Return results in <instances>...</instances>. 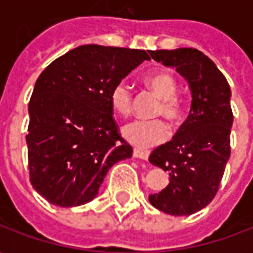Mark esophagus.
I'll return each instance as SVG.
<instances>
[{
	"mask_svg": "<svg viewBox=\"0 0 253 253\" xmlns=\"http://www.w3.org/2000/svg\"><path fill=\"white\" fill-rule=\"evenodd\" d=\"M132 156H134V157H137V159H141V160H148L149 159L148 152H143V150H139V149H134V152H132Z\"/></svg>",
	"mask_w": 253,
	"mask_h": 253,
	"instance_id": "34e87169",
	"label": "esophagus"
}]
</instances>
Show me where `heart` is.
<instances>
[{
	"mask_svg": "<svg viewBox=\"0 0 253 253\" xmlns=\"http://www.w3.org/2000/svg\"><path fill=\"white\" fill-rule=\"evenodd\" d=\"M145 84L159 96L160 105L156 114L163 115L170 122H177L181 118V101L176 97L177 84L169 72L160 70L145 78ZM110 103L112 110L122 116H127L131 111L132 97L126 83L115 84L110 90ZM169 128L160 119L132 121L122 128V135L127 142L139 149L152 148L167 139Z\"/></svg>",
	"mask_w": 253,
	"mask_h": 253,
	"instance_id": "b5f03b06",
	"label": "heart"
}]
</instances>
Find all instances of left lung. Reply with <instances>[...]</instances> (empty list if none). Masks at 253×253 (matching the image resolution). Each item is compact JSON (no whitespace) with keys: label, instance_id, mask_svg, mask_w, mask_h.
I'll list each match as a JSON object with an SVG mask.
<instances>
[{"label":"left lung","instance_id":"1","mask_svg":"<svg viewBox=\"0 0 253 253\" xmlns=\"http://www.w3.org/2000/svg\"><path fill=\"white\" fill-rule=\"evenodd\" d=\"M149 54L164 66L175 67L192 97L190 115L175 137L149 157L169 175L168 186L149 196V201L170 215H191L212 201L230 157V86L215 63L196 48Z\"/></svg>","mask_w":253,"mask_h":253}]
</instances>
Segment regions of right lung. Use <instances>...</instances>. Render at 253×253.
Masks as SVG:
<instances>
[{
	"label": "right lung",
	"instance_id": "obj_1",
	"mask_svg": "<svg viewBox=\"0 0 253 253\" xmlns=\"http://www.w3.org/2000/svg\"><path fill=\"white\" fill-rule=\"evenodd\" d=\"M149 51L85 44L42 72L28 104L31 184L61 207L94 199L107 172L130 159L110 103L115 84L149 61Z\"/></svg>",
	"mask_w": 253,
	"mask_h": 253
}]
</instances>
